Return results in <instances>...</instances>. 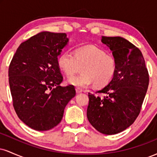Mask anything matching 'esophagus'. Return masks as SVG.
Masks as SVG:
<instances>
[{
  "label": "esophagus",
  "instance_id": "34e87169",
  "mask_svg": "<svg viewBox=\"0 0 157 157\" xmlns=\"http://www.w3.org/2000/svg\"><path fill=\"white\" fill-rule=\"evenodd\" d=\"M75 90H76L77 94H80V93L82 92V90H81L80 89H79V88H76V89H75Z\"/></svg>",
  "mask_w": 157,
  "mask_h": 157
}]
</instances>
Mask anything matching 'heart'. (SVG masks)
I'll list each match as a JSON object with an SVG mask.
<instances>
[{"label":"heart","mask_w":157,"mask_h":157,"mask_svg":"<svg viewBox=\"0 0 157 157\" xmlns=\"http://www.w3.org/2000/svg\"><path fill=\"white\" fill-rule=\"evenodd\" d=\"M57 65L68 76L76 73L82 66V74L68 79V83L78 88H86L92 83L96 86H104L111 80L116 70V62L112 56L93 45L77 48L75 56L63 52L57 58Z\"/></svg>","instance_id":"heart-1"}]
</instances>
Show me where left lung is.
<instances>
[{"label":"left lung","mask_w":157,"mask_h":157,"mask_svg":"<svg viewBox=\"0 0 157 157\" xmlns=\"http://www.w3.org/2000/svg\"><path fill=\"white\" fill-rule=\"evenodd\" d=\"M101 42L112 52L116 62L113 78L97 91L89 93L87 118L99 132H122L134 123L140 112L149 83V75L141 52L122 37H104Z\"/></svg>","instance_id":"left-lung-1"}]
</instances>
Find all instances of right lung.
I'll return each instance as SVG.
<instances>
[{
	"mask_svg": "<svg viewBox=\"0 0 157 157\" xmlns=\"http://www.w3.org/2000/svg\"><path fill=\"white\" fill-rule=\"evenodd\" d=\"M66 33L41 32L19 46L9 68L13 106L20 120L36 131L60 123L73 86L62 87L57 57L68 44Z\"/></svg>",
	"mask_w": 157,
	"mask_h": 157,
	"instance_id": "right-lung-1",
	"label": "right lung"
}]
</instances>
